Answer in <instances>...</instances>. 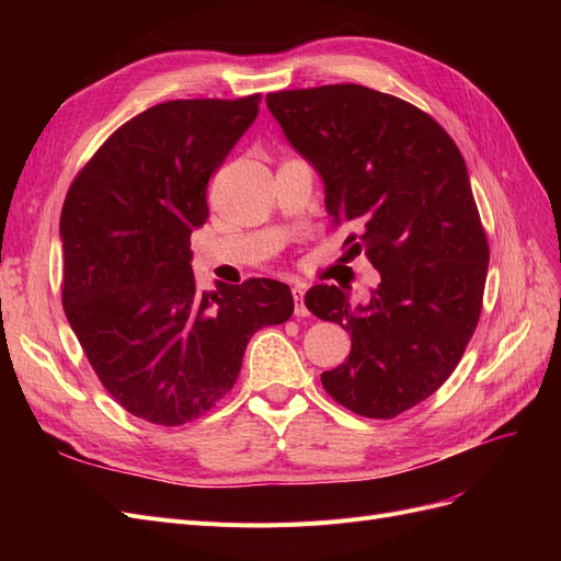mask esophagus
Returning <instances> with one entry per match:
<instances>
[{"mask_svg": "<svg viewBox=\"0 0 561 561\" xmlns=\"http://www.w3.org/2000/svg\"><path fill=\"white\" fill-rule=\"evenodd\" d=\"M304 293H307V287H304L301 283H293V297H295V316H297V318L309 316V309L304 307Z\"/></svg>", "mask_w": 561, "mask_h": 561, "instance_id": "obj_1", "label": "esophagus"}]
</instances>
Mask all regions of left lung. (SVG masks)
I'll return each instance as SVG.
<instances>
[{
  "instance_id": "left-lung-1",
  "label": "left lung",
  "mask_w": 561,
  "mask_h": 561,
  "mask_svg": "<svg viewBox=\"0 0 561 561\" xmlns=\"http://www.w3.org/2000/svg\"><path fill=\"white\" fill-rule=\"evenodd\" d=\"M266 107L381 276L358 307L336 285L304 297L351 332L346 363L320 381L346 410L393 419L449 379L480 320L489 245L466 161L428 114L358 83L268 93Z\"/></svg>"
}]
</instances>
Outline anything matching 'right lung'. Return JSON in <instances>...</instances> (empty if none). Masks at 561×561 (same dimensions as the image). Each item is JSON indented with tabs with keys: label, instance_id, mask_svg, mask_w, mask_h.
Here are the masks:
<instances>
[{
	"label": "right lung",
	"instance_id": "right-lung-1",
	"mask_svg": "<svg viewBox=\"0 0 561 561\" xmlns=\"http://www.w3.org/2000/svg\"><path fill=\"white\" fill-rule=\"evenodd\" d=\"M260 114V95L171 100L118 128L60 213L62 307L98 379L133 416L182 426L236 383L250 336L295 311L271 278L198 293L192 233L208 180Z\"/></svg>",
	"mask_w": 561,
	"mask_h": 561
}]
</instances>
